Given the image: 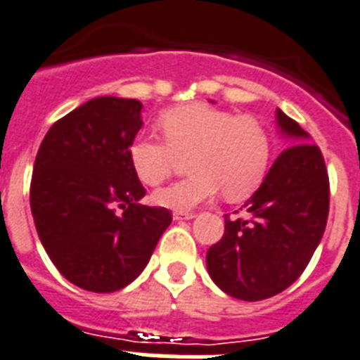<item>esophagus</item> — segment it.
I'll return each mask as SVG.
<instances>
[{"instance_id":"obj_1","label":"esophagus","mask_w":360,"mask_h":360,"mask_svg":"<svg viewBox=\"0 0 360 360\" xmlns=\"http://www.w3.org/2000/svg\"><path fill=\"white\" fill-rule=\"evenodd\" d=\"M194 217H195L194 212H179V210H175L174 212L175 221H179V219H194Z\"/></svg>"}]
</instances>
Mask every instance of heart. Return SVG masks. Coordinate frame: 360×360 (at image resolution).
<instances>
[{"label": "heart", "mask_w": 360, "mask_h": 360, "mask_svg": "<svg viewBox=\"0 0 360 360\" xmlns=\"http://www.w3.org/2000/svg\"><path fill=\"white\" fill-rule=\"evenodd\" d=\"M165 141L137 137L129 144V165L141 183L155 186L186 157V179L153 194L159 207L186 212L223 190L229 201L249 198L265 179L271 139L255 117L234 115L201 102L175 105L159 115Z\"/></svg>", "instance_id": "b5f03b06"}]
</instances>
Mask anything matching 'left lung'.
<instances>
[{"label": "left lung", "mask_w": 360, "mask_h": 360, "mask_svg": "<svg viewBox=\"0 0 360 360\" xmlns=\"http://www.w3.org/2000/svg\"><path fill=\"white\" fill-rule=\"evenodd\" d=\"M288 146L243 205V217L225 216V234L207 250L217 288L240 300H265L288 289L309 264L326 231L329 179L309 134L276 110Z\"/></svg>", "instance_id": "1"}]
</instances>
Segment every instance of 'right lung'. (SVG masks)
I'll list each match as a JSON object with an SVG mask.
<instances>
[{"mask_svg": "<svg viewBox=\"0 0 360 360\" xmlns=\"http://www.w3.org/2000/svg\"><path fill=\"white\" fill-rule=\"evenodd\" d=\"M141 110L135 98H91L51 126L36 155V231L54 267L86 291L134 282L172 223L168 208L139 203L146 190L128 150L143 128Z\"/></svg>", "mask_w": 360, "mask_h": 360, "instance_id": "obj_1", "label": "right lung"}]
</instances>
